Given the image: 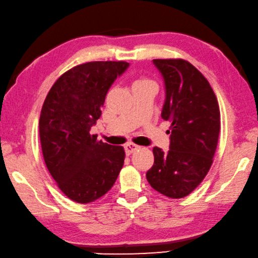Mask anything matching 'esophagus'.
<instances>
[{
  "mask_svg": "<svg viewBox=\"0 0 258 258\" xmlns=\"http://www.w3.org/2000/svg\"><path fill=\"white\" fill-rule=\"evenodd\" d=\"M124 149H125V152H126V153L132 154L133 152L136 151V150L140 149V145L134 144V143H128V144H125Z\"/></svg>",
  "mask_w": 258,
  "mask_h": 258,
  "instance_id": "esophagus-1",
  "label": "esophagus"
}]
</instances>
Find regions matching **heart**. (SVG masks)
Here are the masks:
<instances>
[{
    "label": "heart",
    "mask_w": 258,
    "mask_h": 258,
    "mask_svg": "<svg viewBox=\"0 0 258 258\" xmlns=\"http://www.w3.org/2000/svg\"><path fill=\"white\" fill-rule=\"evenodd\" d=\"M143 81H146V79H137V81L136 82H135V83H140V82H143ZM135 83H134V84H135Z\"/></svg>",
    "instance_id": "heart-1"
}]
</instances>
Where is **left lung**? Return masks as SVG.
Segmentation results:
<instances>
[{"mask_svg":"<svg viewBox=\"0 0 258 258\" xmlns=\"http://www.w3.org/2000/svg\"><path fill=\"white\" fill-rule=\"evenodd\" d=\"M166 100L161 117L170 122L169 151L153 148L154 164L146 179L169 198L192 192L209 173L220 133V110L208 79L182 58H156Z\"/></svg>","mask_w":258,"mask_h":258,"instance_id":"1","label":"left lung"}]
</instances>
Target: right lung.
Listing matches in <instances>:
<instances>
[{
	"label": "right lung",
	"instance_id": "obj_1",
	"mask_svg": "<svg viewBox=\"0 0 258 258\" xmlns=\"http://www.w3.org/2000/svg\"><path fill=\"white\" fill-rule=\"evenodd\" d=\"M124 61H93L66 71L51 86L39 118L43 160L71 201L89 204L109 191L123 167V146L98 141L91 128Z\"/></svg>",
	"mask_w": 258,
	"mask_h": 258
}]
</instances>
